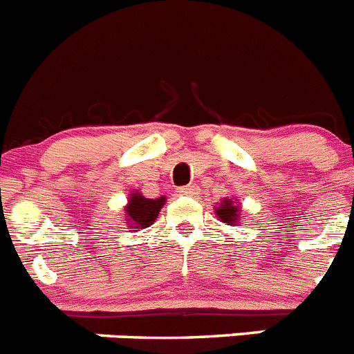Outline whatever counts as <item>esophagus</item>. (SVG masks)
Returning <instances> with one entry per match:
<instances>
[{
	"label": "esophagus",
	"mask_w": 354,
	"mask_h": 354,
	"mask_svg": "<svg viewBox=\"0 0 354 354\" xmlns=\"http://www.w3.org/2000/svg\"><path fill=\"white\" fill-rule=\"evenodd\" d=\"M196 187L194 185H185V187H180L178 189V194L180 196H194L196 194Z\"/></svg>",
	"instance_id": "esophagus-1"
}]
</instances>
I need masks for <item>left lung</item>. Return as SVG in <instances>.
Segmentation results:
<instances>
[{
  "mask_svg": "<svg viewBox=\"0 0 354 354\" xmlns=\"http://www.w3.org/2000/svg\"><path fill=\"white\" fill-rule=\"evenodd\" d=\"M239 207H235L233 205V201H230V199H224L223 203H221L219 207L215 208V214L219 215V219L223 221V223H236L239 221Z\"/></svg>",
  "mask_w": 354,
  "mask_h": 354,
  "instance_id": "8db88e82",
  "label": "left lung"
}]
</instances>
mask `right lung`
<instances>
[{"label":"right lung","instance_id":"add662e5","mask_svg":"<svg viewBox=\"0 0 354 354\" xmlns=\"http://www.w3.org/2000/svg\"><path fill=\"white\" fill-rule=\"evenodd\" d=\"M164 203L165 198L147 199L140 196L139 192L131 194L130 203L126 207V217H128V223L131 224V228H147L149 224L155 223L160 208L164 207Z\"/></svg>","mask_w":354,"mask_h":354}]
</instances>
